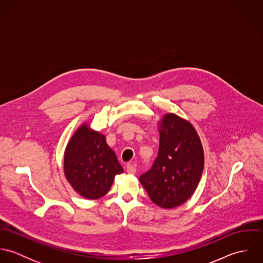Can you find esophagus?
<instances>
[{
	"mask_svg": "<svg viewBox=\"0 0 263 263\" xmlns=\"http://www.w3.org/2000/svg\"><path fill=\"white\" fill-rule=\"evenodd\" d=\"M126 172L129 173V174H135L137 172V169L134 166V164H132V163L126 164Z\"/></svg>",
	"mask_w": 263,
	"mask_h": 263,
	"instance_id": "obj_1",
	"label": "esophagus"
}]
</instances>
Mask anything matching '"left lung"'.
I'll return each instance as SVG.
<instances>
[{"label":"left lung","mask_w":263,"mask_h":263,"mask_svg":"<svg viewBox=\"0 0 263 263\" xmlns=\"http://www.w3.org/2000/svg\"><path fill=\"white\" fill-rule=\"evenodd\" d=\"M159 152L150 171L140 182L158 206L170 210L191 197L204 165V154L193 124L175 113L164 114L158 121Z\"/></svg>","instance_id":"8db88e82"}]
</instances>
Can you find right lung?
Segmentation results:
<instances>
[{"mask_svg": "<svg viewBox=\"0 0 263 263\" xmlns=\"http://www.w3.org/2000/svg\"><path fill=\"white\" fill-rule=\"evenodd\" d=\"M123 172L105 135L83 122L68 142L64 154L65 177L76 192L87 199L104 196L114 177Z\"/></svg>", "mask_w": 263, "mask_h": 263, "instance_id": "right-lung-1", "label": "right lung"}]
</instances>
